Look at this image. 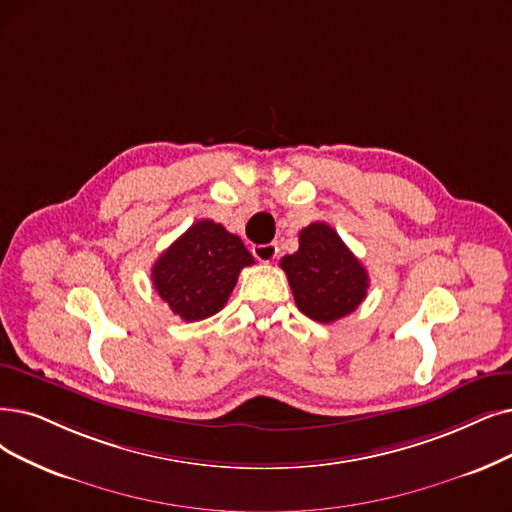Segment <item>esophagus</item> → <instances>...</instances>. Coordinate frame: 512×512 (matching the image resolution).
<instances>
[{
  "instance_id": "obj_1",
  "label": "esophagus",
  "mask_w": 512,
  "mask_h": 512,
  "mask_svg": "<svg viewBox=\"0 0 512 512\" xmlns=\"http://www.w3.org/2000/svg\"><path fill=\"white\" fill-rule=\"evenodd\" d=\"M254 256L260 260V262H273L277 258V245L275 243H264V245H256V248L252 250Z\"/></svg>"
}]
</instances>
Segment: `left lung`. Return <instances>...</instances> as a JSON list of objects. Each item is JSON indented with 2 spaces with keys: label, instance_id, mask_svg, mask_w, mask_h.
<instances>
[{
  "label": "left lung",
  "instance_id": "1",
  "mask_svg": "<svg viewBox=\"0 0 512 512\" xmlns=\"http://www.w3.org/2000/svg\"><path fill=\"white\" fill-rule=\"evenodd\" d=\"M298 309L319 323L351 315L365 300L370 277L359 258L325 222L300 231L298 252L281 258Z\"/></svg>",
  "mask_w": 512,
  "mask_h": 512
}]
</instances>
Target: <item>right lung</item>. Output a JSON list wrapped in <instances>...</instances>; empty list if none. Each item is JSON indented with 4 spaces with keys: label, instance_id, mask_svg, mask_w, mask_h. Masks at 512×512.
Masks as SVG:
<instances>
[{
    "label": "right lung",
    "instance_id": "1",
    "mask_svg": "<svg viewBox=\"0 0 512 512\" xmlns=\"http://www.w3.org/2000/svg\"><path fill=\"white\" fill-rule=\"evenodd\" d=\"M254 264L243 241L214 220H199L163 252L151 269L153 285L174 315L201 321L227 304L243 267Z\"/></svg>",
    "mask_w": 512,
    "mask_h": 512
}]
</instances>
